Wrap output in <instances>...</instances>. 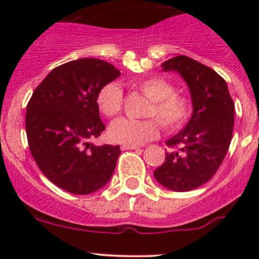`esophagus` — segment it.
I'll use <instances>...</instances> for the list:
<instances>
[{
    "label": "esophagus",
    "instance_id": "1",
    "mask_svg": "<svg viewBox=\"0 0 259 259\" xmlns=\"http://www.w3.org/2000/svg\"><path fill=\"white\" fill-rule=\"evenodd\" d=\"M134 149H139V146H137V145H127V144L121 145V150H134Z\"/></svg>",
    "mask_w": 259,
    "mask_h": 259
}]
</instances>
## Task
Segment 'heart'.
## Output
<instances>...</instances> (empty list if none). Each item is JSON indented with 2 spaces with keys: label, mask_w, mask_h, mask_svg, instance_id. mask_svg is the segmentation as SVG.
<instances>
[{
  "label": "heart",
  "mask_w": 259,
  "mask_h": 259,
  "mask_svg": "<svg viewBox=\"0 0 259 259\" xmlns=\"http://www.w3.org/2000/svg\"><path fill=\"white\" fill-rule=\"evenodd\" d=\"M134 86L149 99V104L143 113L148 119L116 120L109 129V135L114 142L127 145L144 144L158 137L160 132L159 122L166 133H177L192 119V99L177 94L176 86L170 81L160 76H151L137 81ZM96 104L106 117L117 116L124 104L120 86L115 82L104 85L96 96Z\"/></svg>",
  "instance_id": "1"
}]
</instances>
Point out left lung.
Returning a JSON list of instances; mask_svg holds the SVG:
<instances>
[{
  "mask_svg": "<svg viewBox=\"0 0 259 259\" xmlns=\"http://www.w3.org/2000/svg\"><path fill=\"white\" fill-rule=\"evenodd\" d=\"M161 66L184 77L194 111L187 126L166 142L171 150L154 177L168 189L188 192L213 178L223 163L233 134L234 103L226 80L210 67L184 55Z\"/></svg>",
  "mask_w": 259,
  "mask_h": 259,
  "instance_id": "left-lung-1",
  "label": "left lung"
}]
</instances>
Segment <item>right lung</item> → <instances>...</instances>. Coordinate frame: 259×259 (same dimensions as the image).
<instances>
[{
    "label": "right lung",
    "instance_id": "add662e5",
    "mask_svg": "<svg viewBox=\"0 0 259 259\" xmlns=\"http://www.w3.org/2000/svg\"><path fill=\"white\" fill-rule=\"evenodd\" d=\"M120 76L111 64L79 59L55 67L35 89L26 108L28 148L50 182L72 194H90L109 182L119 145L90 144L105 125L96 96Z\"/></svg>",
    "mask_w": 259,
    "mask_h": 259
}]
</instances>
